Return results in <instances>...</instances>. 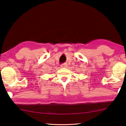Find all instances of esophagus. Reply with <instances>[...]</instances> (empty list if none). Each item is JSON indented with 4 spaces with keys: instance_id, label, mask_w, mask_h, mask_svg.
I'll return each instance as SVG.
<instances>
[{
    "instance_id": "esophagus-1",
    "label": "esophagus",
    "mask_w": 126,
    "mask_h": 126,
    "mask_svg": "<svg viewBox=\"0 0 126 126\" xmlns=\"http://www.w3.org/2000/svg\"><path fill=\"white\" fill-rule=\"evenodd\" d=\"M61 67H67V64L66 63H63V64L61 65Z\"/></svg>"
}]
</instances>
